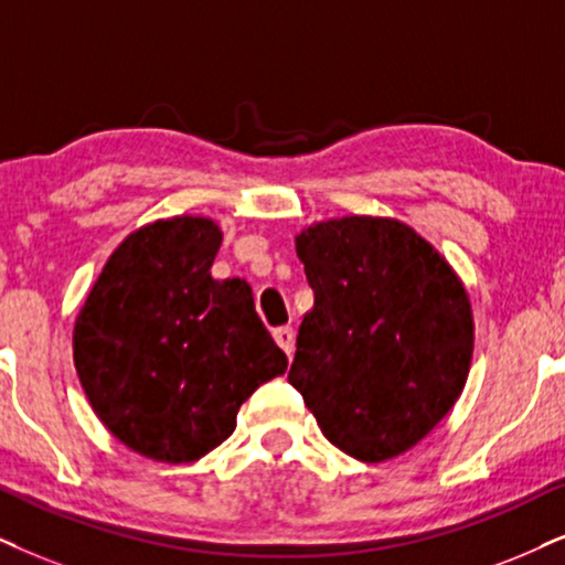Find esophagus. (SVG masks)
<instances>
[{
  "instance_id": "obj_1",
  "label": "esophagus",
  "mask_w": 565,
  "mask_h": 565,
  "mask_svg": "<svg viewBox=\"0 0 565 565\" xmlns=\"http://www.w3.org/2000/svg\"><path fill=\"white\" fill-rule=\"evenodd\" d=\"M274 339H276V344L281 347L284 352H287V356L295 354V328H291V326H281V328H276V331H274Z\"/></svg>"
}]
</instances>
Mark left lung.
<instances>
[{"label":"left lung","mask_w":565,"mask_h":565,"mask_svg":"<svg viewBox=\"0 0 565 565\" xmlns=\"http://www.w3.org/2000/svg\"><path fill=\"white\" fill-rule=\"evenodd\" d=\"M316 305L289 383L335 448L385 461L446 417L469 375L475 323L433 245L391 218L347 216L297 237Z\"/></svg>","instance_id":"1"}]
</instances>
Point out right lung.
I'll return each mask as SVG.
<instances>
[{"instance_id":"obj_1","label":"right lung","mask_w":565,"mask_h":565,"mask_svg":"<svg viewBox=\"0 0 565 565\" xmlns=\"http://www.w3.org/2000/svg\"><path fill=\"white\" fill-rule=\"evenodd\" d=\"M209 218L177 216L114 249L75 320V367L114 438L188 463L221 446L239 406L287 370L242 278L216 281Z\"/></svg>"}]
</instances>
